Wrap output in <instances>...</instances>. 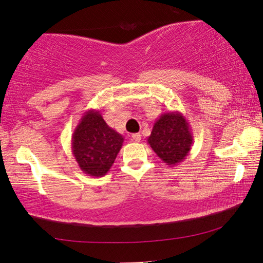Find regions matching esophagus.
Masks as SVG:
<instances>
[{"label": "esophagus", "mask_w": 263, "mask_h": 263, "mask_svg": "<svg viewBox=\"0 0 263 263\" xmlns=\"http://www.w3.org/2000/svg\"><path fill=\"white\" fill-rule=\"evenodd\" d=\"M131 138L136 142H139L141 140V135H140V133H133V135L131 136Z\"/></svg>", "instance_id": "34e87169"}]
</instances>
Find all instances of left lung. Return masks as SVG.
I'll list each match as a JSON object with an SVG mask.
<instances>
[{
    "mask_svg": "<svg viewBox=\"0 0 263 263\" xmlns=\"http://www.w3.org/2000/svg\"><path fill=\"white\" fill-rule=\"evenodd\" d=\"M193 141L194 136L189 123L180 111L161 114L147 138L155 154L169 167L183 161L190 152Z\"/></svg>",
    "mask_w": 263,
    "mask_h": 263,
    "instance_id": "left-lung-1",
    "label": "left lung"
}]
</instances>
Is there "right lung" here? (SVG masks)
<instances>
[{
	"mask_svg": "<svg viewBox=\"0 0 263 263\" xmlns=\"http://www.w3.org/2000/svg\"><path fill=\"white\" fill-rule=\"evenodd\" d=\"M123 142L124 137L105 123L99 110H87L73 132V157L84 174L104 176L114 164Z\"/></svg>",
	"mask_w": 263,
	"mask_h": 263,
	"instance_id": "1",
	"label": "right lung"
}]
</instances>
